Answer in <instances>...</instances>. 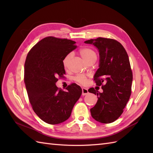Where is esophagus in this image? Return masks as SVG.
Segmentation results:
<instances>
[{
  "mask_svg": "<svg viewBox=\"0 0 153 153\" xmlns=\"http://www.w3.org/2000/svg\"><path fill=\"white\" fill-rule=\"evenodd\" d=\"M88 93V89L86 88H82V95H85Z\"/></svg>",
  "mask_w": 153,
  "mask_h": 153,
  "instance_id": "1",
  "label": "esophagus"
}]
</instances>
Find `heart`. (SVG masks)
<instances>
[{
    "mask_svg": "<svg viewBox=\"0 0 153 153\" xmlns=\"http://www.w3.org/2000/svg\"><path fill=\"white\" fill-rule=\"evenodd\" d=\"M79 54L81 55L85 61H86L87 62H88L89 61L91 60L94 59L95 58L97 59V54L95 51H94L91 48H90L89 47H84L81 48L79 51ZM71 58V54H68L66 55L65 58H64V60L62 61V64L63 66L65 68H66L68 66V64H69V62ZM75 79L77 82H78L82 85H85V84L87 83V77L85 76V75H78L76 77H75Z\"/></svg>",
    "mask_w": 153,
    "mask_h": 153,
    "instance_id": "obj_1",
    "label": "heart"
}]
</instances>
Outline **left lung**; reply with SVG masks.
<instances>
[{"instance_id":"1","label":"left lung","mask_w":153,"mask_h":153,"mask_svg":"<svg viewBox=\"0 0 153 153\" xmlns=\"http://www.w3.org/2000/svg\"><path fill=\"white\" fill-rule=\"evenodd\" d=\"M98 48L99 68L94 76L100 93L93 87L88 91L98 100L90 111L93 118L102 123L114 122L122 115L131 93L133 74L128 55L122 45L112 39L99 37L85 41Z\"/></svg>"}]
</instances>
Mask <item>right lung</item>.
I'll list each match as a JSON object with an SVG mask.
<instances>
[{"mask_svg":"<svg viewBox=\"0 0 153 153\" xmlns=\"http://www.w3.org/2000/svg\"><path fill=\"white\" fill-rule=\"evenodd\" d=\"M76 42L68 39L47 37L29 52L24 65V82L33 111L47 123L54 125L70 118L71 110L82 93L71 83L64 91L56 87L64 77L62 61L76 48Z\"/></svg>","mask_w":153,"mask_h":153,"instance_id":"1","label":"right lung"}]
</instances>
